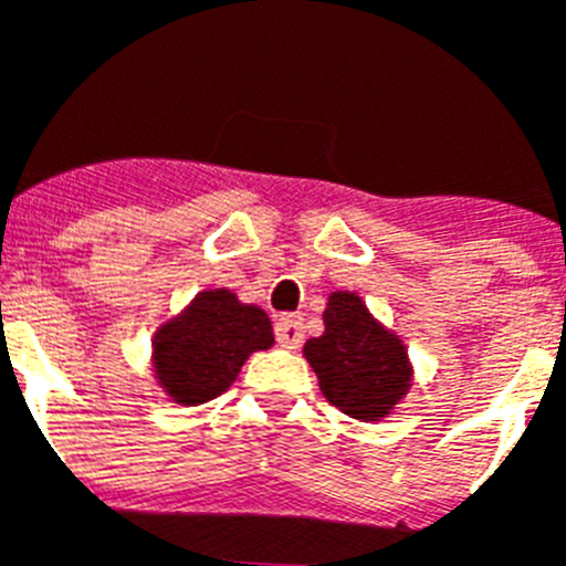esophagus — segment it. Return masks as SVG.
Instances as JSON below:
<instances>
[{
    "label": "esophagus",
    "mask_w": 566,
    "mask_h": 566,
    "mask_svg": "<svg viewBox=\"0 0 566 566\" xmlns=\"http://www.w3.org/2000/svg\"><path fill=\"white\" fill-rule=\"evenodd\" d=\"M274 338L280 347L297 349L303 344V317L301 315H283L274 324Z\"/></svg>",
    "instance_id": "obj_1"
}]
</instances>
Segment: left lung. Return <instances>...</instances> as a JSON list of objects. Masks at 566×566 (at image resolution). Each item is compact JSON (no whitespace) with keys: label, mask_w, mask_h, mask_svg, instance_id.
Returning <instances> with one entry per match:
<instances>
[{"label":"left lung","mask_w":566,"mask_h":566,"mask_svg":"<svg viewBox=\"0 0 566 566\" xmlns=\"http://www.w3.org/2000/svg\"><path fill=\"white\" fill-rule=\"evenodd\" d=\"M303 356L326 401L361 422L385 419L413 378L401 338L378 324L356 292L329 294L324 335L306 340Z\"/></svg>","instance_id":"1"}]
</instances>
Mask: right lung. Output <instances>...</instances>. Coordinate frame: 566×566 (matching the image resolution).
<instances>
[{"mask_svg": "<svg viewBox=\"0 0 566 566\" xmlns=\"http://www.w3.org/2000/svg\"><path fill=\"white\" fill-rule=\"evenodd\" d=\"M272 344V321L260 306L240 303L231 289H205L156 329L153 370L172 401L202 405L226 394L251 353Z\"/></svg>", "mask_w": 566, "mask_h": 566, "instance_id": "add662e5", "label": "right lung"}]
</instances>
